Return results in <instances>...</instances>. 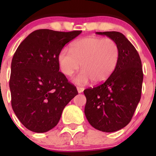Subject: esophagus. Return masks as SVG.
Instances as JSON below:
<instances>
[{
  "label": "esophagus",
  "mask_w": 156,
  "mask_h": 156,
  "mask_svg": "<svg viewBox=\"0 0 156 156\" xmlns=\"http://www.w3.org/2000/svg\"><path fill=\"white\" fill-rule=\"evenodd\" d=\"M77 90H78V93H81L83 92L84 88H83V87H77Z\"/></svg>",
  "instance_id": "obj_1"
}]
</instances>
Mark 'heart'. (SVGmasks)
<instances>
[{"label": "heart", "mask_w": 156, "mask_h": 156, "mask_svg": "<svg viewBox=\"0 0 156 156\" xmlns=\"http://www.w3.org/2000/svg\"><path fill=\"white\" fill-rule=\"evenodd\" d=\"M71 50L60 51L58 62L64 75L71 76L81 67L82 71L73 82L83 85L90 80L95 84L105 81L114 72L119 58L117 42L110 38L88 37L72 44Z\"/></svg>", "instance_id": "obj_1"}]
</instances>
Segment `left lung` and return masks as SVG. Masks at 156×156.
Here are the masks:
<instances>
[{
  "label": "left lung",
  "instance_id": "obj_1",
  "mask_svg": "<svg viewBox=\"0 0 156 156\" xmlns=\"http://www.w3.org/2000/svg\"><path fill=\"white\" fill-rule=\"evenodd\" d=\"M96 34L117 42L119 58L114 72L104 83L83 91L87 98L84 114L93 128L111 133L124 128L133 117L141 99L142 66L136 48L120 32Z\"/></svg>",
  "mask_w": 156,
  "mask_h": 156
}]
</instances>
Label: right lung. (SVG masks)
<instances>
[{
    "label": "right lung",
    "instance_id": "add662e5",
    "mask_svg": "<svg viewBox=\"0 0 156 156\" xmlns=\"http://www.w3.org/2000/svg\"><path fill=\"white\" fill-rule=\"evenodd\" d=\"M80 33L37 30L14 54L9 80L12 106L28 130L44 133L54 128L64 107L78 94L76 87L59 72L58 56Z\"/></svg>",
    "mask_w": 156,
    "mask_h": 156
}]
</instances>
